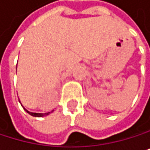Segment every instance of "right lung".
Returning a JSON list of instances; mask_svg holds the SVG:
<instances>
[{
  "label": "right lung",
  "mask_w": 150,
  "mask_h": 150,
  "mask_svg": "<svg viewBox=\"0 0 150 150\" xmlns=\"http://www.w3.org/2000/svg\"><path fill=\"white\" fill-rule=\"evenodd\" d=\"M20 103H21V101H20ZM21 106H22V104H21ZM23 107V106H22ZM23 109L24 110L30 114V115H31V116H33V117H44V116H47V115H48L50 112H46V113H38V112H28L27 109H25L24 107H23ZM53 112V111H52Z\"/></svg>",
  "instance_id": "obj_1"
}]
</instances>
